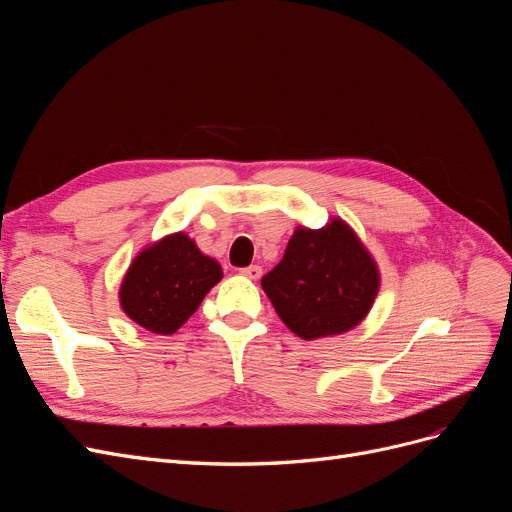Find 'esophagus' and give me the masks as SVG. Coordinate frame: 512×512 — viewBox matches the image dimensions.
Returning <instances> with one entry per match:
<instances>
[{
    "instance_id": "esophagus-1",
    "label": "esophagus",
    "mask_w": 512,
    "mask_h": 512,
    "mask_svg": "<svg viewBox=\"0 0 512 512\" xmlns=\"http://www.w3.org/2000/svg\"><path fill=\"white\" fill-rule=\"evenodd\" d=\"M241 273H243L245 277H250V280H260L262 267H258V265H250V267H245Z\"/></svg>"
}]
</instances>
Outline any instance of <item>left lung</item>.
<instances>
[{
  "label": "left lung",
  "mask_w": 512,
  "mask_h": 512,
  "mask_svg": "<svg viewBox=\"0 0 512 512\" xmlns=\"http://www.w3.org/2000/svg\"><path fill=\"white\" fill-rule=\"evenodd\" d=\"M260 284L286 327L312 342L361 324L378 297L380 271L356 232L333 218L318 230H294Z\"/></svg>",
  "instance_id": "obj_1"
}]
</instances>
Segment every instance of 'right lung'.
Returning <instances> with one entry per match:
<instances>
[{"instance_id": "right-lung-1", "label": "right lung", "mask_w": 512, "mask_h": 512, "mask_svg": "<svg viewBox=\"0 0 512 512\" xmlns=\"http://www.w3.org/2000/svg\"><path fill=\"white\" fill-rule=\"evenodd\" d=\"M220 280V262L200 252L185 232H175L138 252L121 282L119 303L138 327L173 335Z\"/></svg>"}]
</instances>
